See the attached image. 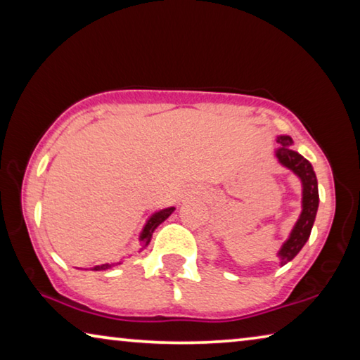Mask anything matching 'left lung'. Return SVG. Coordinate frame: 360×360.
Returning <instances> with one entry per match:
<instances>
[{
    "instance_id": "left-lung-1",
    "label": "left lung",
    "mask_w": 360,
    "mask_h": 360,
    "mask_svg": "<svg viewBox=\"0 0 360 360\" xmlns=\"http://www.w3.org/2000/svg\"><path fill=\"white\" fill-rule=\"evenodd\" d=\"M276 141L281 144L276 149V157L281 165L294 172L298 178L302 179L303 186V198H302V214L298 217L297 224L290 231L289 240L284 243L283 248L279 249V260L281 265H285L295 255L300 252V249L308 241L309 233H311L316 212L319 206V192H318V179H316L314 169L307 158L298 154V152L290 149L292 138L290 136H278Z\"/></svg>"
}]
</instances>
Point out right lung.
Instances as JSON below:
<instances>
[{
    "label": "right lung",
    "mask_w": 360,
    "mask_h": 360,
    "mask_svg": "<svg viewBox=\"0 0 360 360\" xmlns=\"http://www.w3.org/2000/svg\"><path fill=\"white\" fill-rule=\"evenodd\" d=\"M173 211H174V208H165V210L158 211V212H155V214L150 216L148 224L144 225V229H143V231H141V236H139V240L143 241L144 246L149 245V241H150V238H152V233H154V230H155V229L158 227V225H160L163 221H165L167 217L172 216ZM119 264H120V262H117V264H103V265H96V266L92 268V270H96V271L108 270V268L115 266V265H119Z\"/></svg>",
    "instance_id": "obj_1"
}]
</instances>
